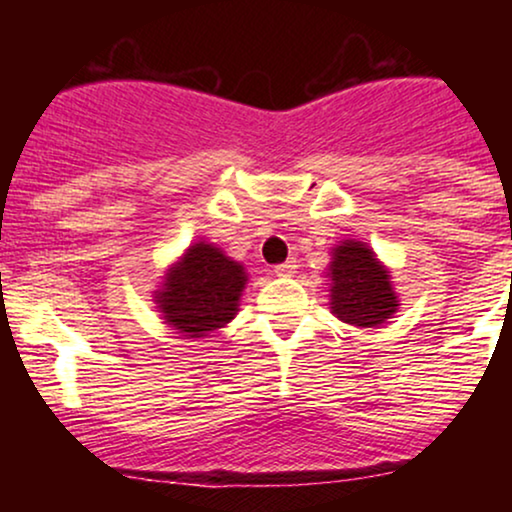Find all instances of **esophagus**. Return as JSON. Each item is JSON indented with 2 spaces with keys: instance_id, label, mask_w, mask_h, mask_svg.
<instances>
[{
  "instance_id": "1",
  "label": "esophagus",
  "mask_w": 512,
  "mask_h": 512,
  "mask_svg": "<svg viewBox=\"0 0 512 512\" xmlns=\"http://www.w3.org/2000/svg\"><path fill=\"white\" fill-rule=\"evenodd\" d=\"M293 272H296V260H286V262L276 264V267H274L276 276H293Z\"/></svg>"
}]
</instances>
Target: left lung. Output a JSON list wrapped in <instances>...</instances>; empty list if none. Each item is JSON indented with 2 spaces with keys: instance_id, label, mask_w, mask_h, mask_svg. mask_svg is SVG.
Segmentation results:
<instances>
[{
  "instance_id": "8db88e82",
  "label": "left lung",
  "mask_w": 512,
  "mask_h": 512,
  "mask_svg": "<svg viewBox=\"0 0 512 512\" xmlns=\"http://www.w3.org/2000/svg\"><path fill=\"white\" fill-rule=\"evenodd\" d=\"M332 313L356 327H378L397 310L390 274L366 245L349 243L334 248Z\"/></svg>"
}]
</instances>
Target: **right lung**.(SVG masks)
I'll return each mask as SVG.
<instances>
[{"mask_svg":"<svg viewBox=\"0 0 512 512\" xmlns=\"http://www.w3.org/2000/svg\"><path fill=\"white\" fill-rule=\"evenodd\" d=\"M245 281L248 276L238 262L214 245L197 243L170 269L156 303L168 325L185 337H207L238 313Z\"/></svg>","mask_w":512,"mask_h":512,"instance_id":"right-lung-1","label":"right lung"}]
</instances>
